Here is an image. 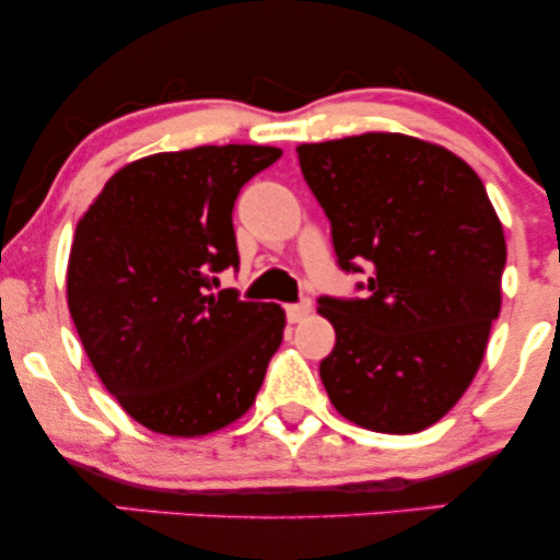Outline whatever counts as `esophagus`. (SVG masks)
Returning a JSON list of instances; mask_svg holds the SVG:
<instances>
[{"mask_svg":"<svg viewBox=\"0 0 560 560\" xmlns=\"http://www.w3.org/2000/svg\"><path fill=\"white\" fill-rule=\"evenodd\" d=\"M287 311V318L292 320V324H300L302 318H307L311 316V311H313V302L307 300V298H302V300H298V302H289V305L284 307Z\"/></svg>","mask_w":560,"mask_h":560,"instance_id":"34e87169","label":"esophagus"}]
</instances>
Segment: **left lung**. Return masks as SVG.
Segmentation results:
<instances>
[{"label":"left lung","instance_id":"obj_1","mask_svg":"<svg viewBox=\"0 0 560 560\" xmlns=\"http://www.w3.org/2000/svg\"><path fill=\"white\" fill-rule=\"evenodd\" d=\"M363 298H318L337 342L320 382L347 421L413 434L460 400L500 316L505 236L485 184L445 147L363 133L298 147Z\"/></svg>","mask_w":560,"mask_h":560}]
</instances>
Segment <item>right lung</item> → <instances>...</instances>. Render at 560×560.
<instances>
[{"label": "right lung", "instance_id": "add662e5", "mask_svg": "<svg viewBox=\"0 0 560 560\" xmlns=\"http://www.w3.org/2000/svg\"><path fill=\"white\" fill-rule=\"evenodd\" d=\"M276 147L160 152L120 168L83 213L68 307L107 392L141 427L202 436L255 402L284 311L218 287L240 268L234 202Z\"/></svg>", "mask_w": 560, "mask_h": 560}]
</instances>
